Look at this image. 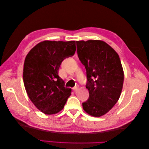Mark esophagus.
I'll return each instance as SVG.
<instances>
[{
	"mask_svg": "<svg viewBox=\"0 0 149 149\" xmlns=\"http://www.w3.org/2000/svg\"><path fill=\"white\" fill-rule=\"evenodd\" d=\"M78 89H79V86H78V85H77L76 86H74V88H73V91H75V92L77 91Z\"/></svg>",
	"mask_w": 149,
	"mask_h": 149,
	"instance_id": "obj_1",
	"label": "esophagus"
}]
</instances>
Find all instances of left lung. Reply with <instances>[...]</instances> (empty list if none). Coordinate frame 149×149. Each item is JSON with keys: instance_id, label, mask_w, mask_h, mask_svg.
I'll return each instance as SVG.
<instances>
[{"instance_id": "1", "label": "left lung", "mask_w": 149, "mask_h": 149, "mask_svg": "<svg viewBox=\"0 0 149 149\" xmlns=\"http://www.w3.org/2000/svg\"><path fill=\"white\" fill-rule=\"evenodd\" d=\"M77 54L86 70L89 97L82 103L89 115L100 117L113 108L120 97L124 74L118 53L101 40L77 41Z\"/></svg>"}]
</instances>
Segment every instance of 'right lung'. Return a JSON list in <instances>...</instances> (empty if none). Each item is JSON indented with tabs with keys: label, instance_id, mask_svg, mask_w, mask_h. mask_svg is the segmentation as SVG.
<instances>
[{
	"label": "right lung",
	"instance_id": "right-lung-1",
	"mask_svg": "<svg viewBox=\"0 0 149 149\" xmlns=\"http://www.w3.org/2000/svg\"><path fill=\"white\" fill-rule=\"evenodd\" d=\"M75 41H43L26 55L23 80L29 98L39 110L47 115L62 110L71 89L58 74L65 58L74 55Z\"/></svg>",
	"mask_w": 149,
	"mask_h": 149
}]
</instances>
